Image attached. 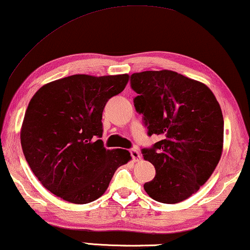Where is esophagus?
<instances>
[{"label": "esophagus", "instance_id": "34e87169", "mask_svg": "<svg viewBox=\"0 0 250 250\" xmlns=\"http://www.w3.org/2000/svg\"><path fill=\"white\" fill-rule=\"evenodd\" d=\"M130 154H131L133 161H135V162L140 161L141 155H140V152L137 150V149H131V150H130Z\"/></svg>", "mask_w": 250, "mask_h": 250}]
</instances>
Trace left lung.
I'll list each match as a JSON object with an SVG mask.
<instances>
[{
    "label": "left lung",
    "mask_w": 250,
    "mask_h": 250,
    "mask_svg": "<svg viewBox=\"0 0 250 250\" xmlns=\"http://www.w3.org/2000/svg\"><path fill=\"white\" fill-rule=\"evenodd\" d=\"M131 87L148 135L161 137L143 149L144 159L156 169L145 191L158 202L180 203L199 191L220 161V104L206 84L168 69L133 73Z\"/></svg>",
    "instance_id": "8db88e82"
}]
</instances>
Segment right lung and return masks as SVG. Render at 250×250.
<instances>
[{
	"label": "right lung",
	"mask_w": 250,
	"mask_h": 250,
	"mask_svg": "<svg viewBox=\"0 0 250 250\" xmlns=\"http://www.w3.org/2000/svg\"><path fill=\"white\" fill-rule=\"evenodd\" d=\"M128 74H76L44 84L30 100L21 125L25 161L44 188L67 202L86 204L105 193L125 149H105L102 112L124 91Z\"/></svg>",
	"instance_id": "right-lung-1"
}]
</instances>
